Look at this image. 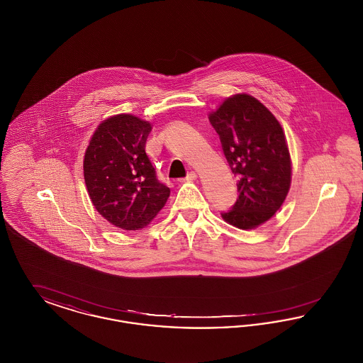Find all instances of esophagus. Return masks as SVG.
I'll list each match as a JSON object with an SVG mask.
<instances>
[{
	"label": "esophagus",
	"mask_w": 363,
	"mask_h": 363,
	"mask_svg": "<svg viewBox=\"0 0 363 363\" xmlns=\"http://www.w3.org/2000/svg\"><path fill=\"white\" fill-rule=\"evenodd\" d=\"M196 178H197V174L194 173V172H190V173L186 175L185 179H186V181H194Z\"/></svg>",
	"instance_id": "34e87169"
}]
</instances>
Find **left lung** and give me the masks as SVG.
<instances>
[{"label":"left lung","instance_id":"left-lung-1","mask_svg":"<svg viewBox=\"0 0 363 363\" xmlns=\"http://www.w3.org/2000/svg\"><path fill=\"white\" fill-rule=\"evenodd\" d=\"M225 159L238 178L240 196L222 218L242 230L271 219L291 182V160L284 132L274 114L250 95L227 98L209 114Z\"/></svg>","mask_w":363,"mask_h":363}]
</instances>
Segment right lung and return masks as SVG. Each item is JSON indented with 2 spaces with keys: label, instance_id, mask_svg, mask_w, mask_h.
I'll list each match as a JSON object with an SVG mask.
<instances>
[{
  "label": "right lung",
  "instance_id": "obj_1",
  "mask_svg": "<svg viewBox=\"0 0 363 363\" xmlns=\"http://www.w3.org/2000/svg\"><path fill=\"white\" fill-rule=\"evenodd\" d=\"M152 126L130 114L107 118L84 156V181L96 211L111 225L138 230L164 207L170 189L157 179L145 154Z\"/></svg>",
  "mask_w": 363,
  "mask_h": 363
}]
</instances>
